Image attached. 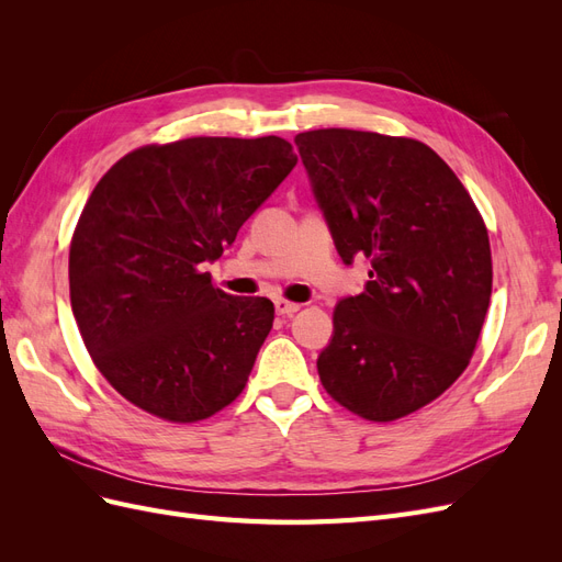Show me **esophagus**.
<instances>
[{"label":"esophagus","mask_w":562,"mask_h":562,"mask_svg":"<svg viewBox=\"0 0 562 562\" xmlns=\"http://www.w3.org/2000/svg\"><path fill=\"white\" fill-rule=\"evenodd\" d=\"M274 307H277V314H279V316H293V314L300 312V304H297V302H288V300H283V297H279V300L274 302Z\"/></svg>","instance_id":"esophagus-1"}]
</instances>
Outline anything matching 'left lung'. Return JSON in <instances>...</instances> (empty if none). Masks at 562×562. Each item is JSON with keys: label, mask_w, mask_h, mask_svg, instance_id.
<instances>
[{"label": "left lung", "mask_w": 562, "mask_h": 562, "mask_svg": "<svg viewBox=\"0 0 562 562\" xmlns=\"http://www.w3.org/2000/svg\"><path fill=\"white\" fill-rule=\"evenodd\" d=\"M314 196L366 291L335 307L323 389L370 422L436 401L467 370L492 293L483 217L436 151L413 138L318 128L295 135Z\"/></svg>", "instance_id": "1"}]
</instances>
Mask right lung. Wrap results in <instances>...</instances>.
Segmentation results:
<instances>
[{
  "label": "right lung",
  "mask_w": 562,
  "mask_h": 562,
  "mask_svg": "<svg viewBox=\"0 0 562 562\" xmlns=\"http://www.w3.org/2000/svg\"><path fill=\"white\" fill-rule=\"evenodd\" d=\"M293 145L184 138L128 151L100 178L70 244V302L95 368L166 422L206 419L241 394L274 323L203 265L293 171Z\"/></svg>",
  "instance_id": "obj_1"
}]
</instances>
